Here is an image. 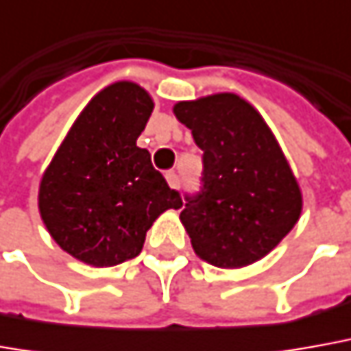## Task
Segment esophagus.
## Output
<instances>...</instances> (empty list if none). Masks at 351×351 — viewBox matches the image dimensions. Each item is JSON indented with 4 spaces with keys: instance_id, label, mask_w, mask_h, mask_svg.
Masks as SVG:
<instances>
[{
    "instance_id": "obj_1",
    "label": "esophagus",
    "mask_w": 351,
    "mask_h": 351,
    "mask_svg": "<svg viewBox=\"0 0 351 351\" xmlns=\"http://www.w3.org/2000/svg\"><path fill=\"white\" fill-rule=\"evenodd\" d=\"M165 178L171 188H178V186H180V180H178V175H176L175 171H167Z\"/></svg>"
}]
</instances>
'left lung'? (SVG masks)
Returning a JSON list of instances; mask_svg holds the SVG:
<instances>
[{
  "mask_svg": "<svg viewBox=\"0 0 351 351\" xmlns=\"http://www.w3.org/2000/svg\"><path fill=\"white\" fill-rule=\"evenodd\" d=\"M176 119L204 152L202 190L180 221L197 256L221 269L265 257L302 213V192L263 117L236 94L178 101Z\"/></svg>",
  "mask_w": 351,
  "mask_h": 351,
  "instance_id": "obj_1",
  "label": "left lung"
}]
</instances>
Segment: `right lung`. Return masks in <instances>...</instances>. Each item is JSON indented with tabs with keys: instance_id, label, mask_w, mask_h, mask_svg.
Instances as JSON below:
<instances>
[{
	"instance_id": "obj_1",
	"label": "right lung",
	"mask_w": 351,
	"mask_h": 351,
	"mask_svg": "<svg viewBox=\"0 0 351 351\" xmlns=\"http://www.w3.org/2000/svg\"><path fill=\"white\" fill-rule=\"evenodd\" d=\"M152 111L154 99L134 82L107 86L78 115L45 169L40 215L61 250L78 261L113 267L132 259L157 217L182 207L149 152L136 145Z\"/></svg>"
}]
</instances>
